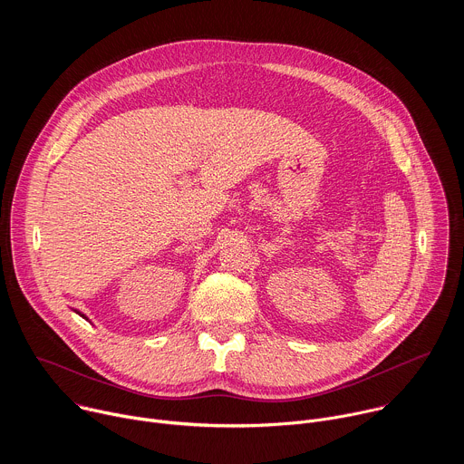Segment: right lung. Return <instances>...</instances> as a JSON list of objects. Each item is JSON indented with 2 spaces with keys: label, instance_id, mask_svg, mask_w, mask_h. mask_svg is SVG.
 Returning a JSON list of instances; mask_svg holds the SVG:
<instances>
[{
  "label": "right lung",
  "instance_id": "add662e5",
  "mask_svg": "<svg viewBox=\"0 0 464 464\" xmlns=\"http://www.w3.org/2000/svg\"><path fill=\"white\" fill-rule=\"evenodd\" d=\"M79 314H81V312H79ZM81 315H82V317H84V314H81ZM86 319H88V317H86Z\"/></svg>",
  "mask_w": 464,
  "mask_h": 464
}]
</instances>
